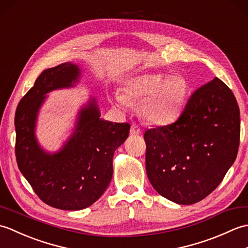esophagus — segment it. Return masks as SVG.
<instances>
[{
    "label": "esophagus",
    "mask_w": 248,
    "mask_h": 248,
    "mask_svg": "<svg viewBox=\"0 0 248 248\" xmlns=\"http://www.w3.org/2000/svg\"><path fill=\"white\" fill-rule=\"evenodd\" d=\"M130 133L132 134V135H138V134L141 133V129L140 128V125H139V124H131Z\"/></svg>",
    "instance_id": "esophagus-1"
}]
</instances>
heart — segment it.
Masks as SVG:
<instances>
[{
    "label": "heart",
    "instance_id": "obj_1",
    "mask_svg": "<svg viewBox=\"0 0 248 248\" xmlns=\"http://www.w3.org/2000/svg\"><path fill=\"white\" fill-rule=\"evenodd\" d=\"M188 93V83L182 76L166 77L152 73L133 78L125 85L124 94L117 93L120 105L128 100H141L140 112L144 117L156 124L175 121L184 108Z\"/></svg>",
    "mask_w": 248,
    "mask_h": 248
}]
</instances>
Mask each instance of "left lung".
Wrapping results in <instances>:
<instances>
[{"label":"left lung","instance_id":"obj_1","mask_svg":"<svg viewBox=\"0 0 248 248\" xmlns=\"http://www.w3.org/2000/svg\"><path fill=\"white\" fill-rule=\"evenodd\" d=\"M146 171L161 196L193 204L223 181L238 155L240 108L232 91L219 80L198 87L175 123L148 129Z\"/></svg>","mask_w":248,"mask_h":248}]
</instances>
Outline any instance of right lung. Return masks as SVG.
<instances>
[{"label":"right lung","instance_id":"obj_1","mask_svg":"<svg viewBox=\"0 0 248 248\" xmlns=\"http://www.w3.org/2000/svg\"><path fill=\"white\" fill-rule=\"evenodd\" d=\"M78 75V66L71 62L46 69L20 100L15 115V154L20 171L45 203L69 211L85 209L101 197L112 180L114 152L130 131L129 123L100 119L92 99L80 112L76 132L64 148L55 155L39 148L34 129L45 94L71 86Z\"/></svg>","mask_w":248,"mask_h":248}]
</instances>
